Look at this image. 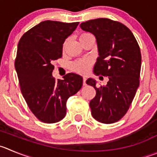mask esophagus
Returning <instances> with one entry per match:
<instances>
[{
	"label": "esophagus",
	"instance_id": "obj_1",
	"mask_svg": "<svg viewBox=\"0 0 157 157\" xmlns=\"http://www.w3.org/2000/svg\"><path fill=\"white\" fill-rule=\"evenodd\" d=\"M86 80H87V78H86V77H83V84L84 86L87 84V83H86Z\"/></svg>",
	"mask_w": 157,
	"mask_h": 157
}]
</instances>
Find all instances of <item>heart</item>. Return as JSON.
<instances>
[{"instance_id":"b5f03b06","label":"heart","mask_w":157,"mask_h":157,"mask_svg":"<svg viewBox=\"0 0 157 157\" xmlns=\"http://www.w3.org/2000/svg\"><path fill=\"white\" fill-rule=\"evenodd\" d=\"M90 36H91V35L89 34V33H83V34H81L80 36L79 39L81 40V39H84L86 37H88ZM90 65H91L90 61L87 60V59H82V60H78L73 63L71 65V68L74 71L77 72L78 74H85L90 70Z\"/></svg>"}]
</instances>
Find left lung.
<instances>
[{"instance_id":"obj_1","label":"left lung","mask_w":157,"mask_h":157,"mask_svg":"<svg viewBox=\"0 0 157 157\" xmlns=\"http://www.w3.org/2000/svg\"><path fill=\"white\" fill-rule=\"evenodd\" d=\"M80 26L96 38L99 56L94 74L108 77L106 85L98 88L94 78L86 81L96 90L90 101L91 115L105 124L116 122L125 115L140 85V46L126 26L108 18L90 20Z\"/></svg>"}]
</instances>
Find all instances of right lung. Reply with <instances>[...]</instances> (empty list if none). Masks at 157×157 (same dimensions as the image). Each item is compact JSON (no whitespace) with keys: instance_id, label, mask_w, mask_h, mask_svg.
Returning a JSON list of instances; mask_svg holds the SVG:
<instances>
[{"instance_id":"right-lung-1","label":"right lung","mask_w":157,"mask_h":157,"mask_svg":"<svg viewBox=\"0 0 157 157\" xmlns=\"http://www.w3.org/2000/svg\"><path fill=\"white\" fill-rule=\"evenodd\" d=\"M79 22L44 21L25 32L17 45L15 70L21 93L32 112L45 123H55L67 114V99L83 85V77L74 73L63 80L52 77L53 61L61 58L66 39Z\"/></svg>"}]
</instances>
